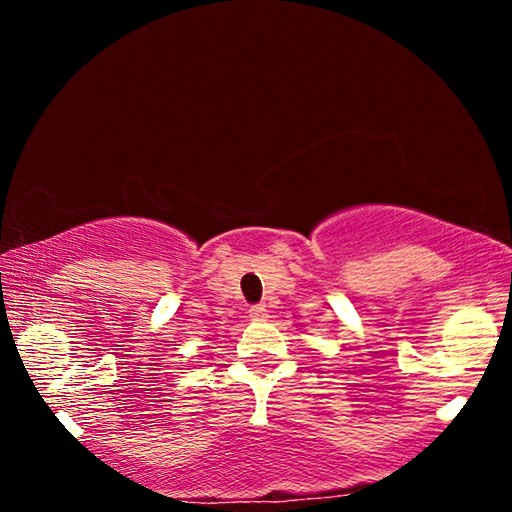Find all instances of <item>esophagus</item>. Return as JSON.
Returning a JSON list of instances; mask_svg holds the SVG:
<instances>
[{"label":"esophagus","mask_w":512,"mask_h":512,"mask_svg":"<svg viewBox=\"0 0 512 512\" xmlns=\"http://www.w3.org/2000/svg\"><path fill=\"white\" fill-rule=\"evenodd\" d=\"M248 316L253 320H262L266 316V307L264 305H253L248 309Z\"/></svg>","instance_id":"esophagus-1"}]
</instances>
